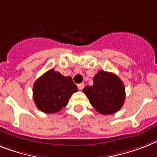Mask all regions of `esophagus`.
Masks as SVG:
<instances>
[{
  "mask_svg": "<svg viewBox=\"0 0 157 157\" xmlns=\"http://www.w3.org/2000/svg\"><path fill=\"white\" fill-rule=\"evenodd\" d=\"M77 87H78V89L80 90H82L83 89H84V87H85V84L84 83H81V84H79L78 85H77Z\"/></svg>",
  "mask_w": 157,
  "mask_h": 157,
  "instance_id": "obj_1",
  "label": "esophagus"
}]
</instances>
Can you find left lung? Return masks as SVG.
Here are the masks:
<instances>
[{
  "mask_svg": "<svg viewBox=\"0 0 157 157\" xmlns=\"http://www.w3.org/2000/svg\"><path fill=\"white\" fill-rule=\"evenodd\" d=\"M83 93L92 106L101 114L118 111L126 98L123 81L114 73L105 71H98L94 77L93 86H86Z\"/></svg>",
  "mask_w": 157,
  "mask_h": 157,
  "instance_id": "1",
  "label": "left lung"
}]
</instances>
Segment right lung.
Here are the masks:
<instances>
[{
  "label": "right lung",
  "instance_id": "1",
  "mask_svg": "<svg viewBox=\"0 0 157 157\" xmlns=\"http://www.w3.org/2000/svg\"><path fill=\"white\" fill-rule=\"evenodd\" d=\"M77 86L71 76H63L53 68L39 77L33 87V98L39 110L52 114L65 107Z\"/></svg>",
  "mask_w": 157,
  "mask_h": 157
}]
</instances>
